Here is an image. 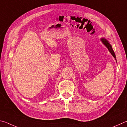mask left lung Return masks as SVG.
Listing matches in <instances>:
<instances>
[{
	"label": "left lung",
	"instance_id": "left-lung-1",
	"mask_svg": "<svg viewBox=\"0 0 127 127\" xmlns=\"http://www.w3.org/2000/svg\"><path fill=\"white\" fill-rule=\"evenodd\" d=\"M101 41L102 42L103 44L105 45V46H106V48L108 49L109 51H110V53L111 54V55L113 56V57L116 60L115 54L114 52V51L113 50V48H112V46H111V45L110 44V43L108 41H107L106 39H105V38H102L101 39ZM116 61H117V60H116Z\"/></svg>",
	"mask_w": 127,
	"mask_h": 127
}]
</instances>
